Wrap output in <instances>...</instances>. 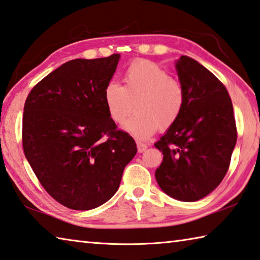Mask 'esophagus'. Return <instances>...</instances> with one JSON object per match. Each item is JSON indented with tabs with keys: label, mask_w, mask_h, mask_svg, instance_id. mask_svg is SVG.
<instances>
[{
	"label": "esophagus",
	"mask_w": 260,
	"mask_h": 260,
	"mask_svg": "<svg viewBox=\"0 0 260 260\" xmlns=\"http://www.w3.org/2000/svg\"><path fill=\"white\" fill-rule=\"evenodd\" d=\"M148 149V144H145V143H141V142H138V151L140 153H142V152H144V151Z\"/></svg>",
	"instance_id": "1"
}]
</instances>
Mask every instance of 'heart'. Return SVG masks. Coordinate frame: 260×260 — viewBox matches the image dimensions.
I'll use <instances>...</instances> for the list:
<instances>
[{"mask_svg":"<svg viewBox=\"0 0 260 260\" xmlns=\"http://www.w3.org/2000/svg\"><path fill=\"white\" fill-rule=\"evenodd\" d=\"M124 86L110 82L105 88V103L110 118L121 125L134 110L136 115L125 129L136 139L145 140L159 129L176 124L185 107V88L177 78L159 64L139 60L126 69Z\"/></svg>","mask_w":260,"mask_h":260,"instance_id":"b5f03b06","label":"heart"}]
</instances>
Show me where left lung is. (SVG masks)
Instances as JSON below:
<instances>
[{
	"mask_svg": "<svg viewBox=\"0 0 260 260\" xmlns=\"http://www.w3.org/2000/svg\"><path fill=\"white\" fill-rule=\"evenodd\" d=\"M176 70L185 88V107L176 124L154 144L164 154L155 179L169 197L192 202L223 181L238 132L224 84L190 56L182 55Z\"/></svg>",
	"mask_w": 260,
	"mask_h": 260,
	"instance_id": "8db88e82",
	"label": "left lung"
}]
</instances>
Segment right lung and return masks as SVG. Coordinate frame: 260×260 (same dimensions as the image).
<instances>
[{
    "mask_svg": "<svg viewBox=\"0 0 260 260\" xmlns=\"http://www.w3.org/2000/svg\"><path fill=\"white\" fill-rule=\"evenodd\" d=\"M119 58L70 60L26 99L23 152L45 191L67 208L89 210L107 202L138 152L133 138L108 114L103 96Z\"/></svg>",
    "mask_w": 260,
    "mask_h": 260,
    "instance_id": "1",
    "label": "right lung"
}]
</instances>
